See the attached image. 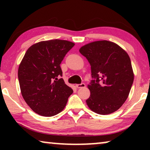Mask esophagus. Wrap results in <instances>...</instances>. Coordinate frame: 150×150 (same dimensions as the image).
<instances>
[{
  "mask_svg": "<svg viewBox=\"0 0 150 150\" xmlns=\"http://www.w3.org/2000/svg\"><path fill=\"white\" fill-rule=\"evenodd\" d=\"M76 87L77 88H84V87H86V85H85V83H81V84H78V85H76Z\"/></svg>",
  "mask_w": 150,
  "mask_h": 150,
  "instance_id": "obj_1",
  "label": "esophagus"
}]
</instances>
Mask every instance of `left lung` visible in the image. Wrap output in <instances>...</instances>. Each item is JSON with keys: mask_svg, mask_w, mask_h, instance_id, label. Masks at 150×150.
Segmentation results:
<instances>
[{"mask_svg": "<svg viewBox=\"0 0 150 150\" xmlns=\"http://www.w3.org/2000/svg\"><path fill=\"white\" fill-rule=\"evenodd\" d=\"M79 52L91 65L92 80L87 85L90 96L86 100L92 111L108 115L117 110L128 97L133 81L129 55L115 43L96 41L84 45Z\"/></svg>", "mask_w": 150, "mask_h": 150, "instance_id": "left-lung-1", "label": "left lung"}]
</instances>
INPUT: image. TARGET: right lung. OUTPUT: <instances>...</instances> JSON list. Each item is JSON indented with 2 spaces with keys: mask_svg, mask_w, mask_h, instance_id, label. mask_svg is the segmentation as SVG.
I'll list each match as a JSON object with an SVG mask.
<instances>
[{
  "mask_svg": "<svg viewBox=\"0 0 150 150\" xmlns=\"http://www.w3.org/2000/svg\"><path fill=\"white\" fill-rule=\"evenodd\" d=\"M74 43L67 40L42 41L26 51L18 67L20 91L26 103L44 117L56 115L64 109L73 90L65 83L61 61Z\"/></svg>",
  "mask_w": 150,
  "mask_h": 150,
  "instance_id": "obj_1",
  "label": "right lung"
}]
</instances>
